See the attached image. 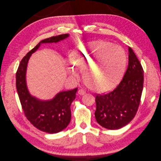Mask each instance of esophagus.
Here are the masks:
<instances>
[{"mask_svg": "<svg viewBox=\"0 0 161 161\" xmlns=\"http://www.w3.org/2000/svg\"><path fill=\"white\" fill-rule=\"evenodd\" d=\"M78 93L80 95H84L85 94H86V91L84 89L81 88V89H79V90L78 91Z\"/></svg>", "mask_w": 161, "mask_h": 161, "instance_id": "1", "label": "esophagus"}]
</instances>
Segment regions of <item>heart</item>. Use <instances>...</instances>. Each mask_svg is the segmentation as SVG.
I'll return each instance as SVG.
<instances>
[{"label":"heart","instance_id":"b5f03b06","mask_svg":"<svg viewBox=\"0 0 161 161\" xmlns=\"http://www.w3.org/2000/svg\"><path fill=\"white\" fill-rule=\"evenodd\" d=\"M101 61L104 65H100ZM127 58L121 47L105 41L83 43L72 53L68 71L73 77L83 70L85 81L90 88L98 92L109 91L117 86L123 75Z\"/></svg>","mask_w":161,"mask_h":161}]
</instances>
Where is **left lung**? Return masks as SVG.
I'll return each mask as SVG.
<instances>
[{"label":"left lung","mask_w":161,"mask_h":161,"mask_svg":"<svg viewBox=\"0 0 161 161\" xmlns=\"http://www.w3.org/2000/svg\"><path fill=\"white\" fill-rule=\"evenodd\" d=\"M128 66L119 85L109 93L96 95L95 117L109 130L128 125L138 109L143 86V69L132 49L128 48Z\"/></svg>","instance_id":"obj_1"}]
</instances>
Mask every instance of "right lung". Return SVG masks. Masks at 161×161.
<instances>
[{
    "mask_svg": "<svg viewBox=\"0 0 161 161\" xmlns=\"http://www.w3.org/2000/svg\"><path fill=\"white\" fill-rule=\"evenodd\" d=\"M69 35L62 34L41 41L23 58L16 72V89L25 116L35 127L50 134L57 133L69 124L71 104L75 99L77 88L59 92L50 101H40L31 96L27 88L25 73L28 60L41 43L57 42L65 39Z\"/></svg>",
    "mask_w": 161,
    "mask_h": 161,
    "instance_id": "1",
    "label": "right lung"
}]
</instances>
